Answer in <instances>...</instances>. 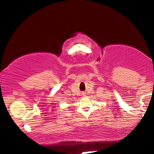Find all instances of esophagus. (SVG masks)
<instances>
[{
    "label": "esophagus",
    "mask_w": 154,
    "mask_h": 154,
    "mask_svg": "<svg viewBox=\"0 0 154 154\" xmlns=\"http://www.w3.org/2000/svg\"><path fill=\"white\" fill-rule=\"evenodd\" d=\"M83 94V96H85V93H82Z\"/></svg>",
    "instance_id": "1"
}]
</instances>
